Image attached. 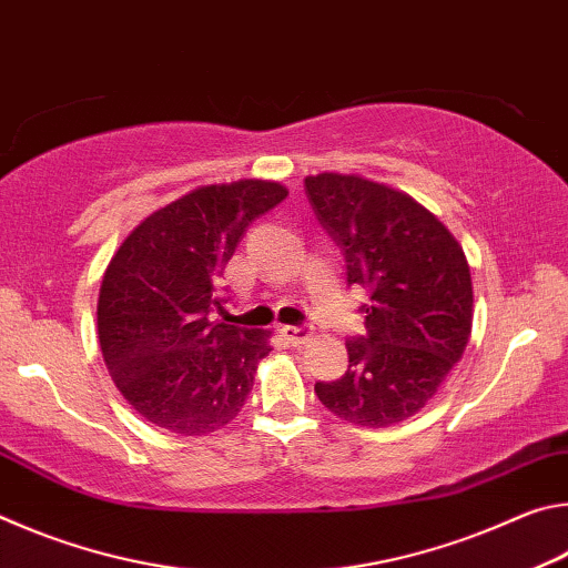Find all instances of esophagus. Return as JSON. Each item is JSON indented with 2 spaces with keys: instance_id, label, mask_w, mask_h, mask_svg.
I'll list each match as a JSON object with an SVG mask.
<instances>
[{
  "instance_id": "esophagus-1",
  "label": "esophagus",
  "mask_w": 568,
  "mask_h": 568,
  "mask_svg": "<svg viewBox=\"0 0 568 568\" xmlns=\"http://www.w3.org/2000/svg\"><path fill=\"white\" fill-rule=\"evenodd\" d=\"M281 333H283V338L293 345H303L311 341V335H313V331L305 328V325H281Z\"/></svg>"
}]
</instances>
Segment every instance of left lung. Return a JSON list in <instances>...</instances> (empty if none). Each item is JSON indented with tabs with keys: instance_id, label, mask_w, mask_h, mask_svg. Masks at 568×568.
Here are the masks:
<instances>
[{
	"instance_id": "8db88e82",
	"label": "left lung",
	"mask_w": 568,
	"mask_h": 568,
	"mask_svg": "<svg viewBox=\"0 0 568 568\" xmlns=\"http://www.w3.org/2000/svg\"><path fill=\"white\" fill-rule=\"evenodd\" d=\"M321 225L341 245L348 285L368 291L348 371L315 383L335 416L363 428L406 420L436 396L474 323V285L458 240L406 192L361 175L305 178Z\"/></svg>"
}]
</instances>
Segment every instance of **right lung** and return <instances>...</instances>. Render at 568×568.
Wrapping results in <instances>:
<instances>
[{
	"instance_id": "1",
	"label": "right lung",
	"mask_w": 568,
	"mask_h": 568,
	"mask_svg": "<svg viewBox=\"0 0 568 568\" xmlns=\"http://www.w3.org/2000/svg\"><path fill=\"white\" fill-rule=\"evenodd\" d=\"M273 180L200 185L124 237L98 301L102 358L142 418L178 436L227 426L271 353V331L215 321L220 277L245 227L283 203Z\"/></svg>"
}]
</instances>
